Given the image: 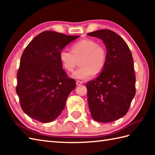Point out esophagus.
I'll list each match as a JSON object with an SVG mask.
<instances>
[{
    "mask_svg": "<svg viewBox=\"0 0 155 155\" xmlns=\"http://www.w3.org/2000/svg\"><path fill=\"white\" fill-rule=\"evenodd\" d=\"M76 84H77V86H79V85H81L82 84H83V82L80 81H77V82H76Z\"/></svg>",
    "mask_w": 155,
    "mask_h": 155,
    "instance_id": "esophagus-1",
    "label": "esophagus"
}]
</instances>
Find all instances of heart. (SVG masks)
<instances>
[{
  "instance_id": "b5f03b06",
  "label": "heart",
  "mask_w": 155,
  "mask_h": 155,
  "mask_svg": "<svg viewBox=\"0 0 155 155\" xmlns=\"http://www.w3.org/2000/svg\"><path fill=\"white\" fill-rule=\"evenodd\" d=\"M71 50L62 49L59 54V59L65 70L72 71L77 65L78 59L81 58V67L72 74V77L75 79H88L94 73H99L104 67L107 58V50L94 39L84 38L75 42Z\"/></svg>"
}]
</instances>
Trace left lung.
I'll use <instances>...</instances> for the list:
<instances>
[{"label":"left lung","instance_id":"1","mask_svg":"<svg viewBox=\"0 0 155 155\" xmlns=\"http://www.w3.org/2000/svg\"><path fill=\"white\" fill-rule=\"evenodd\" d=\"M87 35L103 40L107 52L101 74L86 84L88 107L94 120L110 123L127 113L135 95L133 58L126 42L116 32L102 29Z\"/></svg>","mask_w":155,"mask_h":155}]
</instances>
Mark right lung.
Masks as SVG:
<instances>
[{"label":"right lung","instance_id":"right-lung-1","mask_svg":"<svg viewBox=\"0 0 155 155\" xmlns=\"http://www.w3.org/2000/svg\"><path fill=\"white\" fill-rule=\"evenodd\" d=\"M78 37L46 31L25 48L20 61L16 91L22 109L28 117L50 123L64 108L76 82L62 69L59 54Z\"/></svg>","mask_w":155,"mask_h":155}]
</instances>
